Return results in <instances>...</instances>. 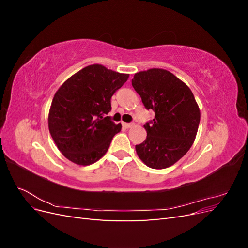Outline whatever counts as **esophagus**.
Masks as SVG:
<instances>
[{
    "label": "esophagus",
    "instance_id": "34e87169",
    "mask_svg": "<svg viewBox=\"0 0 248 248\" xmlns=\"http://www.w3.org/2000/svg\"><path fill=\"white\" fill-rule=\"evenodd\" d=\"M133 125H134L133 123H125V122L122 123V126L124 127V128H130V127H132Z\"/></svg>",
    "mask_w": 248,
    "mask_h": 248
}]
</instances>
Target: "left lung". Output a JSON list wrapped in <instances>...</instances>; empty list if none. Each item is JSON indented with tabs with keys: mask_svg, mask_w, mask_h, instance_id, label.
Returning <instances> with one entry per match:
<instances>
[{
	"mask_svg": "<svg viewBox=\"0 0 248 248\" xmlns=\"http://www.w3.org/2000/svg\"><path fill=\"white\" fill-rule=\"evenodd\" d=\"M132 87L155 118L147 122V139L136 146L151 169L169 168L188 152L196 139L201 112L191 90L168 70L152 68L134 74Z\"/></svg>",
	"mask_w": 248,
	"mask_h": 248,
	"instance_id": "1",
	"label": "left lung"
}]
</instances>
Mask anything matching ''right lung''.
Masks as SVG:
<instances>
[{
  "instance_id": "add662e5",
  "label": "right lung",
  "mask_w": 248,
  "mask_h": 248,
  "mask_svg": "<svg viewBox=\"0 0 248 248\" xmlns=\"http://www.w3.org/2000/svg\"><path fill=\"white\" fill-rule=\"evenodd\" d=\"M129 74L94 64L73 74L56 92L48 114V128L58 149L70 161L89 166L108 152L121 124L108 115L110 98Z\"/></svg>"
}]
</instances>
